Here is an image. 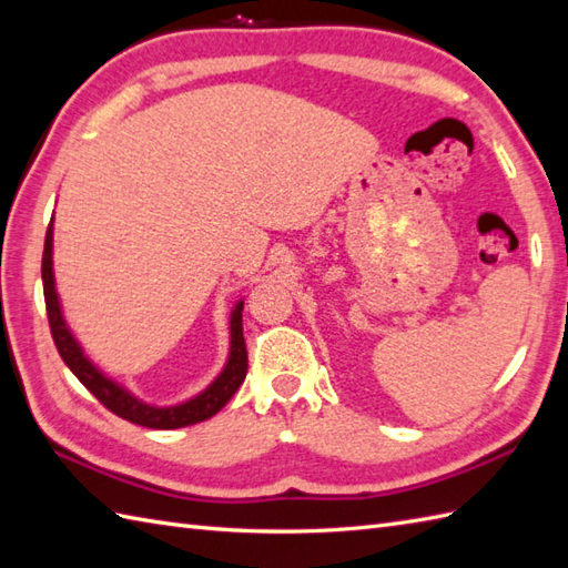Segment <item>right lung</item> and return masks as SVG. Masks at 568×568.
Returning <instances> with one entry per match:
<instances>
[{
	"instance_id": "add662e5",
	"label": "right lung",
	"mask_w": 568,
	"mask_h": 568,
	"mask_svg": "<svg viewBox=\"0 0 568 568\" xmlns=\"http://www.w3.org/2000/svg\"><path fill=\"white\" fill-rule=\"evenodd\" d=\"M40 270H43V294H45L48 323H50L54 347H58L62 362L81 381V385H84V388L99 399L105 409L118 414V417L146 428H161V432L200 424L204 419L214 417V414L229 403L233 393H236L241 388V383L245 381L247 349L243 339V301H241L231 313V354H229L226 368L221 371V376L210 385V388L178 407H151L140 403V399L132 397L128 390L120 388L118 383L108 381L103 373L89 362L64 323L60 298H58V292H54V274H52V221L48 224L43 267Z\"/></svg>"
}]
</instances>
